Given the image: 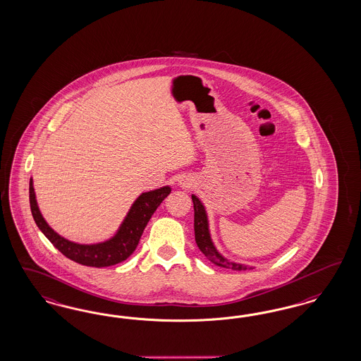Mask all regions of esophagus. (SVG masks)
<instances>
[{"instance_id": "obj_1", "label": "esophagus", "mask_w": 361, "mask_h": 361, "mask_svg": "<svg viewBox=\"0 0 361 361\" xmlns=\"http://www.w3.org/2000/svg\"><path fill=\"white\" fill-rule=\"evenodd\" d=\"M180 185L183 188H189L192 184L189 183V180H188V178H185V180H180Z\"/></svg>"}]
</instances>
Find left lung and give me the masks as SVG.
Listing matches in <instances>:
<instances>
[{
  "label": "left lung",
  "mask_w": 361,
  "mask_h": 361,
  "mask_svg": "<svg viewBox=\"0 0 361 361\" xmlns=\"http://www.w3.org/2000/svg\"><path fill=\"white\" fill-rule=\"evenodd\" d=\"M192 201H193V208H195V238H196L197 247L205 255V257L209 262H213L214 265L221 267V268L235 269V271L253 269V267H250V265L232 262V260L226 259L223 253L219 252V249L216 248V245L212 240L209 219H208L205 205L196 195H192Z\"/></svg>",
  "instance_id": "1"
}]
</instances>
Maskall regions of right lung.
Instances as JSON below:
<instances>
[{"mask_svg":"<svg viewBox=\"0 0 361 361\" xmlns=\"http://www.w3.org/2000/svg\"><path fill=\"white\" fill-rule=\"evenodd\" d=\"M171 190L172 188L165 185L149 192H142L132 204L116 233L111 238L94 244H80L71 241L50 228L38 208L32 178L29 183V201L36 224L54 245V248L59 249L63 256L78 264L102 268L124 262L136 250L150 217L164 199L171 193Z\"/></svg>","mask_w":361,"mask_h":361,"instance_id":"obj_1","label":"right lung"}]
</instances>
